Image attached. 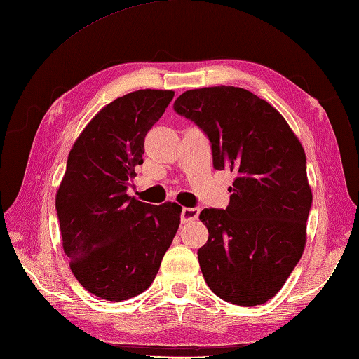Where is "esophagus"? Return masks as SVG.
<instances>
[{
    "label": "esophagus",
    "instance_id": "1",
    "mask_svg": "<svg viewBox=\"0 0 359 359\" xmlns=\"http://www.w3.org/2000/svg\"><path fill=\"white\" fill-rule=\"evenodd\" d=\"M199 212H201V210L197 208V207H194V208H182V212H180L182 222L187 224V222H189V220L197 219V216H199Z\"/></svg>",
    "mask_w": 359,
    "mask_h": 359
}]
</instances>
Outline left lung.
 <instances>
[{"label":"left lung","instance_id":"8db88e82","mask_svg":"<svg viewBox=\"0 0 359 359\" xmlns=\"http://www.w3.org/2000/svg\"><path fill=\"white\" fill-rule=\"evenodd\" d=\"M174 111L207 134L212 166L236 172L228 207L199 216L210 233L197 251L205 282L226 302L261 306L285 284L306 247V152L285 118L247 89L187 90Z\"/></svg>","mask_w":359,"mask_h":359}]
</instances>
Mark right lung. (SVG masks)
Returning a JSON list of instances; mask_svg holds the SVG:
<instances>
[{
  "label": "right lung",
  "mask_w": 359,
  "mask_h": 359,
  "mask_svg": "<svg viewBox=\"0 0 359 359\" xmlns=\"http://www.w3.org/2000/svg\"><path fill=\"white\" fill-rule=\"evenodd\" d=\"M172 90L142 89L106 104L74 143L55 208L75 279L106 301H126L154 280L180 224L182 207L126 194L143 143Z\"/></svg>",
  "instance_id": "obj_1"
}]
</instances>
